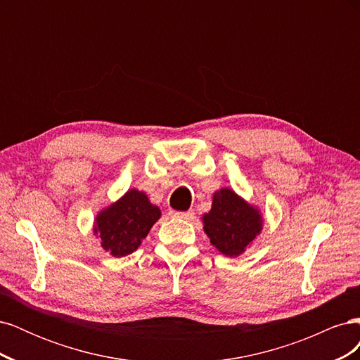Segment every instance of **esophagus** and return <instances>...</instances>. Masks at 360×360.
<instances>
[{
  "mask_svg": "<svg viewBox=\"0 0 360 360\" xmlns=\"http://www.w3.org/2000/svg\"><path fill=\"white\" fill-rule=\"evenodd\" d=\"M172 216L180 217V219L189 221V219H192V217H193V210H188V212H174Z\"/></svg>",
  "mask_w": 360,
  "mask_h": 360,
  "instance_id": "1",
  "label": "esophagus"
}]
</instances>
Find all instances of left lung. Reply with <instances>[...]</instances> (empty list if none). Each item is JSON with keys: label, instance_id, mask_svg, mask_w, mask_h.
Wrapping results in <instances>:
<instances>
[{"label": "left lung", "instance_id": "8db88e82", "mask_svg": "<svg viewBox=\"0 0 360 360\" xmlns=\"http://www.w3.org/2000/svg\"><path fill=\"white\" fill-rule=\"evenodd\" d=\"M204 233L210 243L225 257L236 258L252 245L263 230L259 209L243 200L230 188L213 193L212 209L202 214Z\"/></svg>", "mask_w": 360, "mask_h": 360}]
</instances>
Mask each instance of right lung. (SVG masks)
Returning <instances> with one entry per match:
<instances>
[{"mask_svg":"<svg viewBox=\"0 0 360 360\" xmlns=\"http://www.w3.org/2000/svg\"><path fill=\"white\" fill-rule=\"evenodd\" d=\"M160 209L151 204L146 192L129 189L122 198L105 207L94 217L93 233L112 257H126L139 248L160 217Z\"/></svg>","mask_w":360,"mask_h":360,"instance_id":"obj_1","label":"right lung"}]
</instances>
